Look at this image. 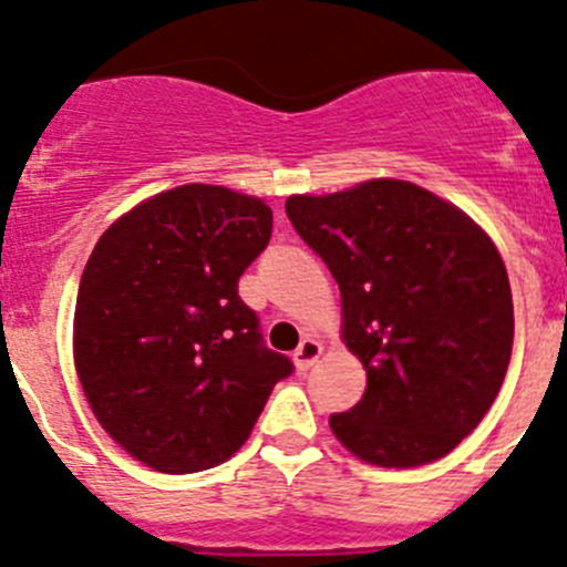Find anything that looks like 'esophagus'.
<instances>
[{
  "label": "esophagus",
  "instance_id": "esophagus-1",
  "mask_svg": "<svg viewBox=\"0 0 567 567\" xmlns=\"http://www.w3.org/2000/svg\"><path fill=\"white\" fill-rule=\"evenodd\" d=\"M320 354H323V346H320L318 340L306 337V340L298 346V351L292 354V362L298 371H309V368L320 360Z\"/></svg>",
  "mask_w": 567,
  "mask_h": 567
}]
</instances>
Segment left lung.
Returning a JSON list of instances; mask_svg holds the SVG:
<instances>
[{"label": "left lung", "instance_id": "left-lung-1", "mask_svg": "<svg viewBox=\"0 0 567 567\" xmlns=\"http://www.w3.org/2000/svg\"><path fill=\"white\" fill-rule=\"evenodd\" d=\"M287 216L340 287L346 348L365 393L329 427L373 466L453 453L489 413L514 342L506 264L453 202L404 179L295 194Z\"/></svg>", "mask_w": 567, "mask_h": 567}]
</instances>
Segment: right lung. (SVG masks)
I'll return each mask as SVG.
<instances>
[{"mask_svg": "<svg viewBox=\"0 0 567 567\" xmlns=\"http://www.w3.org/2000/svg\"><path fill=\"white\" fill-rule=\"evenodd\" d=\"M269 236L267 202L194 182L123 213L83 267L72 320L83 396L112 441L154 472L225 464L292 373L238 298Z\"/></svg>", "mask_w": 567, "mask_h": 567, "instance_id": "right-lung-1", "label": "right lung"}]
</instances>
